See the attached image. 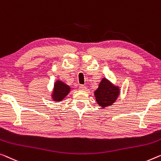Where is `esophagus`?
Here are the masks:
<instances>
[{
	"label": "esophagus",
	"instance_id": "34e87169",
	"mask_svg": "<svg viewBox=\"0 0 161 161\" xmlns=\"http://www.w3.org/2000/svg\"><path fill=\"white\" fill-rule=\"evenodd\" d=\"M86 89H87V87H86L85 85H81L80 86V90H85Z\"/></svg>",
	"mask_w": 161,
	"mask_h": 161
}]
</instances>
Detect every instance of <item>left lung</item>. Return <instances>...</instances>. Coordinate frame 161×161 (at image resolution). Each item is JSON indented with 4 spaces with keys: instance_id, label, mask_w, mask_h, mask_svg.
<instances>
[{
    "instance_id": "obj_1",
    "label": "left lung",
    "mask_w": 161,
    "mask_h": 161,
    "mask_svg": "<svg viewBox=\"0 0 161 161\" xmlns=\"http://www.w3.org/2000/svg\"><path fill=\"white\" fill-rule=\"evenodd\" d=\"M120 87L106 78H103L94 92L97 104L104 108L114 103L120 95Z\"/></svg>"
}]
</instances>
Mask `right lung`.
Masks as SVG:
<instances>
[{
  "mask_svg": "<svg viewBox=\"0 0 161 161\" xmlns=\"http://www.w3.org/2000/svg\"><path fill=\"white\" fill-rule=\"evenodd\" d=\"M70 91V86L61 80H56L51 93L52 100L56 102L61 101L68 95Z\"/></svg>",
  "mask_w": 161,
  "mask_h": 161,
  "instance_id": "add662e5",
  "label": "right lung"
}]
</instances>
